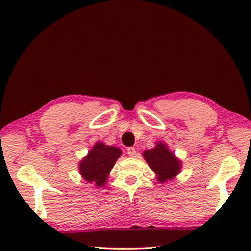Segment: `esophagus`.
Returning <instances> with one entry per match:
<instances>
[{
	"label": "esophagus",
	"instance_id": "1",
	"mask_svg": "<svg viewBox=\"0 0 251 251\" xmlns=\"http://www.w3.org/2000/svg\"><path fill=\"white\" fill-rule=\"evenodd\" d=\"M127 154H128L129 156H135L136 155V149L134 147L127 148Z\"/></svg>",
	"mask_w": 251,
	"mask_h": 251
}]
</instances>
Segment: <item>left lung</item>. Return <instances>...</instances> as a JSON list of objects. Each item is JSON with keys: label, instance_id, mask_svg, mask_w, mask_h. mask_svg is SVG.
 <instances>
[{"label": "left lung", "instance_id": "1", "mask_svg": "<svg viewBox=\"0 0 251 251\" xmlns=\"http://www.w3.org/2000/svg\"><path fill=\"white\" fill-rule=\"evenodd\" d=\"M143 157L153 172L157 175L158 182L164 183L167 180H172L180 172V161L175 157L164 143L158 142L154 149L143 152Z\"/></svg>", "mask_w": 251, "mask_h": 251}]
</instances>
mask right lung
I'll list each match as a JSON object with an SVG mask.
<instances>
[{"label":"right lung","instance_id":"right-lung-1","mask_svg":"<svg viewBox=\"0 0 251 251\" xmlns=\"http://www.w3.org/2000/svg\"><path fill=\"white\" fill-rule=\"evenodd\" d=\"M121 154L119 148L105 146L102 142L96 143L88 155L79 163V172L88 182L102 186Z\"/></svg>","mask_w":251,"mask_h":251}]
</instances>
